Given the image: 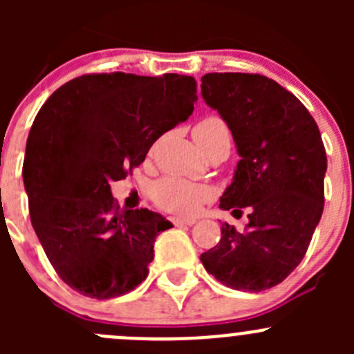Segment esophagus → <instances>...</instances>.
I'll return each mask as SVG.
<instances>
[{
    "label": "esophagus",
    "instance_id": "obj_1",
    "mask_svg": "<svg viewBox=\"0 0 354 354\" xmlns=\"http://www.w3.org/2000/svg\"><path fill=\"white\" fill-rule=\"evenodd\" d=\"M197 223L195 217H174L173 224L174 226H192V224Z\"/></svg>",
    "mask_w": 354,
    "mask_h": 354
}]
</instances>
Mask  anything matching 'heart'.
<instances>
[{
  "label": "heart",
  "instance_id": "b5f03b06",
  "mask_svg": "<svg viewBox=\"0 0 354 354\" xmlns=\"http://www.w3.org/2000/svg\"><path fill=\"white\" fill-rule=\"evenodd\" d=\"M223 133H227V127L219 116L202 118L194 128V137L200 147ZM151 197L157 205L171 212L195 214L203 202L212 197V188L180 176H164L152 185Z\"/></svg>",
  "mask_w": 354,
  "mask_h": 354
}]
</instances>
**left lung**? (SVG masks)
I'll return each instance as SVG.
<instances>
[{
  "label": "left lung",
  "mask_w": 354,
  "mask_h": 354,
  "mask_svg": "<svg viewBox=\"0 0 354 354\" xmlns=\"http://www.w3.org/2000/svg\"><path fill=\"white\" fill-rule=\"evenodd\" d=\"M202 97L226 121L241 156L221 209L240 216L248 209L250 223L243 231L224 223L219 243L200 260L227 288H274L299 266L322 217V135L301 101L263 75L207 73Z\"/></svg>",
  "instance_id": "left-lung-1"
}]
</instances>
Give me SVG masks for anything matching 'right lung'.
Wrapping results in <instances>:
<instances>
[{"instance_id":"add662e5","label":"right lung","mask_w":354,"mask_h":354,"mask_svg":"<svg viewBox=\"0 0 354 354\" xmlns=\"http://www.w3.org/2000/svg\"><path fill=\"white\" fill-rule=\"evenodd\" d=\"M194 77L87 73L56 88L27 138L24 185L35 234L71 289L109 299L145 281L169 221L120 210L111 181L140 166L157 138L194 113Z\"/></svg>"}]
</instances>
